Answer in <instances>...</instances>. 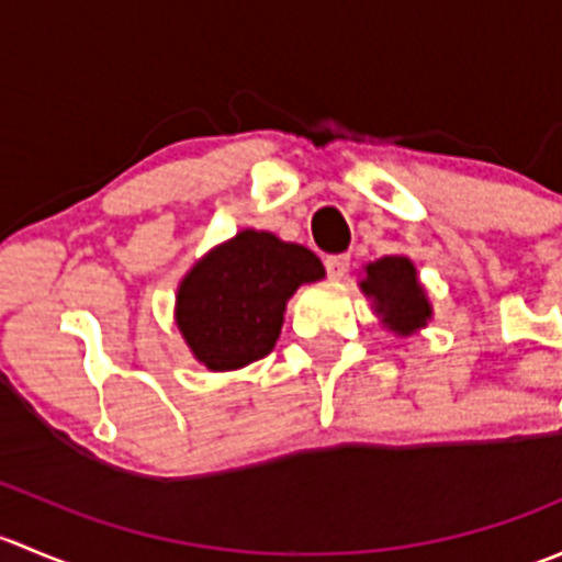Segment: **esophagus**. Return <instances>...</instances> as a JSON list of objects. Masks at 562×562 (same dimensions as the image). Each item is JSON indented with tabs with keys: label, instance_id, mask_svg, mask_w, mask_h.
Segmentation results:
<instances>
[{
	"label": "esophagus",
	"instance_id": "obj_1",
	"mask_svg": "<svg viewBox=\"0 0 562 562\" xmlns=\"http://www.w3.org/2000/svg\"><path fill=\"white\" fill-rule=\"evenodd\" d=\"M323 266H326V271H328V277H331V280H339V277L348 274L350 255H345V252L326 255V258H323Z\"/></svg>",
	"mask_w": 562,
	"mask_h": 562
}]
</instances>
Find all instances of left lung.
Returning <instances> with one entry per match:
<instances>
[{"mask_svg":"<svg viewBox=\"0 0 562 562\" xmlns=\"http://www.w3.org/2000/svg\"><path fill=\"white\" fill-rule=\"evenodd\" d=\"M367 296L375 299L378 313L389 328L411 334L422 328L429 317V304L416 280V269L407 258L389 255L367 266V280L361 282Z\"/></svg>","mask_w":562,"mask_h":562,"instance_id":"8db88e82","label":"left lung"}]
</instances>
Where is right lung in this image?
<instances>
[{"mask_svg":"<svg viewBox=\"0 0 562 562\" xmlns=\"http://www.w3.org/2000/svg\"><path fill=\"white\" fill-rule=\"evenodd\" d=\"M321 277V260L307 247L241 231L184 277L176 323L209 370H239L271 353L285 302L302 282Z\"/></svg>","mask_w":562,"mask_h":562,"instance_id":"right-lung-1","label":"right lung"}]
</instances>
